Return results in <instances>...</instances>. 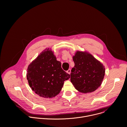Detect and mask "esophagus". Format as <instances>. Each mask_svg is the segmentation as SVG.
<instances>
[{"label": "esophagus", "instance_id": "obj_1", "mask_svg": "<svg viewBox=\"0 0 127 127\" xmlns=\"http://www.w3.org/2000/svg\"><path fill=\"white\" fill-rule=\"evenodd\" d=\"M67 73L68 74H70V73H71V70H70V69H69L67 71Z\"/></svg>", "mask_w": 127, "mask_h": 127}]
</instances>
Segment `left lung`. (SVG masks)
Listing matches in <instances>:
<instances>
[{"label":"left lung","mask_w":127,"mask_h":127,"mask_svg":"<svg viewBox=\"0 0 127 127\" xmlns=\"http://www.w3.org/2000/svg\"><path fill=\"white\" fill-rule=\"evenodd\" d=\"M72 58L75 65L71 70L70 81L74 88L83 93L96 91L104 79L105 66L86 51H76Z\"/></svg>","instance_id":"left-lung-1"}]
</instances>
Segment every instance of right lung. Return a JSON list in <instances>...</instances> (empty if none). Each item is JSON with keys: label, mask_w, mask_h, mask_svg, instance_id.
<instances>
[{"label": "right lung", "mask_w": 127, "mask_h": 127, "mask_svg": "<svg viewBox=\"0 0 127 127\" xmlns=\"http://www.w3.org/2000/svg\"><path fill=\"white\" fill-rule=\"evenodd\" d=\"M27 79L30 88L38 96L53 98L59 94L70 75L61 67L51 48H46L28 65Z\"/></svg>", "instance_id": "obj_1"}]
</instances>
